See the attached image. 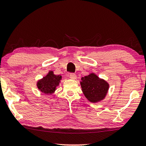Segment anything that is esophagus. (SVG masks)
<instances>
[{"label": "esophagus", "mask_w": 146, "mask_h": 146, "mask_svg": "<svg viewBox=\"0 0 146 146\" xmlns=\"http://www.w3.org/2000/svg\"><path fill=\"white\" fill-rule=\"evenodd\" d=\"M69 77H70V78L72 79H76L77 78V76L74 73H70Z\"/></svg>", "instance_id": "34e87169"}]
</instances>
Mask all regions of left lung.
I'll return each instance as SVG.
<instances>
[{"mask_svg":"<svg viewBox=\"0 0 146 146\" xmlns=\"http://www.w3.org/2000/svg\"><path fill=\"white\" fill-rule=\"evenodd\" d=\"M82 91L91 102H97L105 98L109 90V84L94 74L81 78Z\"/></svg>","mask_w":146,"mask_h":146,"instance_id":"obj_1","label":"left lung"}]
</instances>
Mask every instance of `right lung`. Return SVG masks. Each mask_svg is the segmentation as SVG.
Wrapping results in <instances>:
<instances>
[{
    "label": "right lung",
    "mask_w": 146,
    "mask_h": 146,
    "mask_svg": "<svg viewBox=\"0 0 146 146\" xmlns=\"http://www.w3.org/2000/svg\"><path fill=\"white\" fill-rule=\"evenodd\" d=\"M61 79V76L54 75L53 71H50L47 76L38 81L37 86L41 92L45 94H51L58 86Z\"/></svg>",
    "instance_id": "right-lung-1"
}]
</instances>
